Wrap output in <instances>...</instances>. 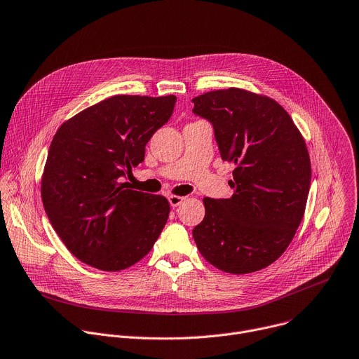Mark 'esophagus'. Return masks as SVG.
<instances>
[{"label":"esophagus","instance_id":"1","mask_svg":"<svg viewBox=\"0 0 359 359\" xmlns=\"http://www.w3.org/2000/svg\"><path fill=\"white\" fill-rule=\"evenodd\" d=\"M168 198H169V204H170L173 208L179 207V205L184 201V197H180V196H169Z\"/></svg>","mask_w":359,"mask_h":359}]
</instances>
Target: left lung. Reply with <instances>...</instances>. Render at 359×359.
Segmentation results:
<instances>
[{"label":"left lung","instance_id":"8db88e82","mask_svg":"<svg viewBox=\"0 0 359 359\" xmlns=\"http://www.w3.org/2000/svg\"><path fill=\"white\" fill-rule=\"evenodd\" d=\"M193 112L212 126L222 161L236 165L231 198L204 197L193 238L215 268L235 275L269 266L302 222L311 182L306 142L275 100L241 88L201 94Z\"/></svg>","mask_w":359,"mask_h":359}]
</instances>
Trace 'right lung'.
Segmentation results:
<instances>
[{"label":"right lung","mask_w":359,"mask_h":359,"mask_svg":"<svg viewBox=\"0 0 359 359\" xmlns=\"http://www.w3.org/2000/svg\"><path fill=\"white\" fill-rule=\"evenodd\" d=\"M175 95H114L70 118L53 137L42 177L48 218L66 248L100 271L141 261L170 211L163 196L121 184L173 112Z\"/></svg>","instance_id":"add662e5"}]
</instances>
